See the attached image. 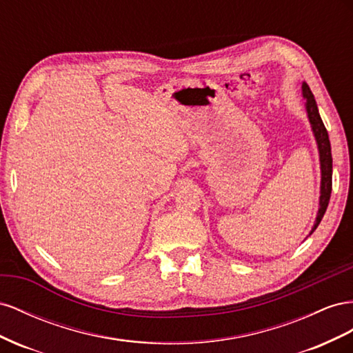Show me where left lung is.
<instances>
[{
	"label": "left lung",
	"mask_w": 353,
	"mask_h": 353,
	"mask_svg": "<svg viewBox=\"0 0 353 353\" xmlns=\"http://www.w3.org/2000/svg\"><path fill=\"white\" fill-rule=\"evenodd\" d=\"M301 93H303V97L306 100V112L309 123L312 127V132H314L318 150H319V163H321V196H319V210L316 214L315 225L312 228L310 234H314V230L318 228L321 223L322 217H324L328 203H330V196H331V186H333V157H331V145H330V139L327 128L322 123L321 115L318 112V106L315 102V97L312 94L310 88L306 83L301 85Z\"/></svg>",
	"instance_id": "obj_1"
}]
</instances>
